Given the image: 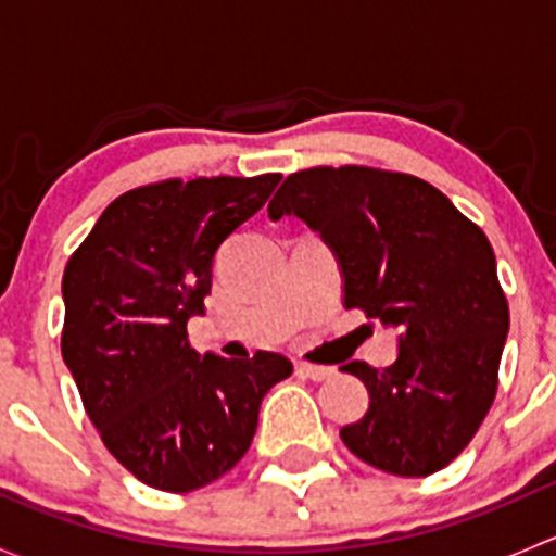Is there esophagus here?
I'll list each match as a JSON object with an SVG mask.
<instances>
[{"mask_svg":"<svg viewBox=\"0 0 556 556\" xmlns=\"http://www.w3.org/2000/svg\"><path fill=\"white\" fill-rule=\"evenodd\" d=\"M295 371H299L301 377L312 379V382H325V379L333 377L336 368H330V366H312V363H295Z\"/></svg>","mask_w":556,"mask_h":556,"instance_id":"1","label":"esophagus"}]
</instances>
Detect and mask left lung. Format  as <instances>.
Wrapping results in <instances>:
<instances>
[{"mask_svg": "<svg viewBox=\"0 0 556 556\" xmlns=\"http://www.w3.org/2000/svg\"><path fill=\"white\" fill-rule=\"evenodd\" d=\"M295 215L339 257L344 306L397 328L392 366L352 361L368 412L341 428L346 450L395 476L446 468L497 390L508 301L490 239L425 179L371 166L290 174L268 217Z\"/></svg>", "mask_w": 556, "mask_h": 556, "instance_id": "obj_1", "label": "left lung"}]
</instances>
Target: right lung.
Segmentation results:
<instances>
[{"label":"right lung","instance_id":"1","mask_svg":"<svg viewBox=\"0 0 556 556\" xmlns=\"http://www.w3.org/2000/svg\"><path fill=\"white\" fill-rule=\"evenodd\" d=\"M282 174L164 179L117 195L64 268L61 355L112 457L142 484L190 492L250 450L257 408L293 374L277 352L199 355L212 261Z\"/></svg>","mask_w":556,"mask_h":556}]
</instances>
